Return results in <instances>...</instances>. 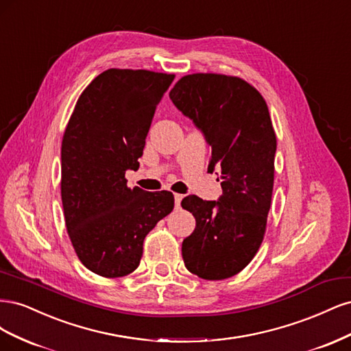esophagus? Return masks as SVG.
I'll list each match as a JSON object with an SVG mask.
<instances>
[{"label": "esophagus", "instance_id": "1", "mask_svg": "<svg viewBox=\"0 0 351 351\" xmlns=\"http://www.w3.org/2000/svg\"><path fill=\"white\" fill-rule=\"evenodd\" d=\"M182 200H183V195H178V193H176V195H174L176 208H180V205H182Z\"/></svg>", "mask_w": 351, "mask_h": 351}]
</instances>
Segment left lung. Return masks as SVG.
I'll use <instances>...</instances> for the list:
<instances>
[{
	"mask_svg": "<svg viewBox=\"0 0 351 351\" xmlns=\"http://www.w3.org/2000/svg\"><path fill=\"white\" fill-rule=\"evenodd\" d=\"M169 99L204 134L209 167H221L218 200L192 195L182 202L196 218L183 261L199 278L226 280L247 267L267 227L277 152L267 102L247 82L214 73L182 77Z\"/></svg>",
	"mask_w": 351,
	"mask_h": 351,
	"instance_id": "1",
	"label": "left lung"
}]
</instances>
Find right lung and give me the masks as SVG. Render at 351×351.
Returning a JSON list of instances; mask_svg holds the SVG:
<instances>
[{
  "instance_id": "add662e5",
  "label": "right lung",
  "mask_w": 351,
  "mask_h": 351,
  "mask_svg": "<svg viewBox=\"0 0 351 351\" xmlns=\"http://www.w3.org/2000/svg\"><path fill=\"white\" fill-rule=\"evenodd\" d=\"M174 74L110 69L79 97L61 145V199L80 262L105 278L139 267L143 240L174 208L171 192L127 187Z\"/></svg>"
}]
</instances>
